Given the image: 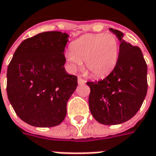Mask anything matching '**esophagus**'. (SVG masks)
<instances>
[{
	"label": "esophagus",
	"instance_id": "obj_1",
	"mask_svg": "<svg viewBox=\"0 0 156 156\" xmlns=\"http://www.w3.org/2000/svg\"><path fill=\"white\" fill-rule=\"evenodd\" d=\"M86 82V80L83 78H81L80 76H78V84H83Z\"/></svg>",
	"mask_w": 156,
	"mask_h": 156
}]
</instances>
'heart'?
<instances>
[{
  "instance_id": "heart-1",
  "label": "heart",
  "mask_w": 156,
  "mask_h": 156,
  "mask_svg": "<svg viewBox=\"0 0 156 156\" xmlns=\"http://www.w3.org/2000/svg\"><path fill=\"white\" fill-rule=\"evenodd\" d=\"M119 43L110 33L83 36L71 44V51L66 58L72 69L76 70L84 62L87 71L94 76H103L112 72L116 65Z\"/></svg>"
}]
</instances>
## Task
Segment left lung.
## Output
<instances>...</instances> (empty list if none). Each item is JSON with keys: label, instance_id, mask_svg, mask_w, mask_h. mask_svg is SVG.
Returning <instances> with one entry per match:
<instances>
[{"label": "left lung", "instance_id": "1", "mask_svg": "<svg viewBox=\"0 0 156 156\" xmlns=\"http://www.w3.org/2000/svg\"><path fill=\"white\" fill-rule=\"evenodd\" d=\"M110 31L120 42L116 65L105 79L87 84L94 118L102 124L114 125L128 121L142 107L147 92V66L139 47L125 41L121 32Z\"/></svg>", "mask_w": 156, "mask_h": 156}]
</instances>
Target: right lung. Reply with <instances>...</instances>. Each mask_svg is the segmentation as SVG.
I'll use <instances>...</instances> for the list:
<instances>
[{
	"mask_svg": "<svg viewBox=\"0 0 156 156\" xmlns=\"http://www.w3.org/2000/svg\"><path fill=\"white\" fill-rule=\"evenodd\" d=\"M68 34L45 32L24 40L7 69V96L18 116L36 127L63 121L77 77L65 70Z\"/></svg>",
	"mask_w": 156,
	"mask_h": 156,
	"instance_id": "obj_1",
	"label": "right lung"
}]
</instances>
